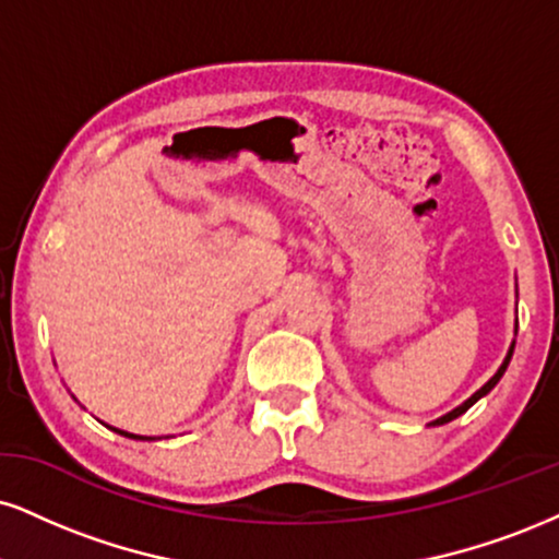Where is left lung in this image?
Segmentation results:
<instances>
[{"mask_svg":"<svg viewBox=\"0 0 559 559\" xmlns=\"http://www.w3.org/2000/svg\"><path fill=\"white\" fill-rule=\"evenodd\" d=\"M513 347H515V342L511 344V349H508L506 360H502V365H500V368H498V373H495V376L490 378V381H487L485 385H481V389H479V391H474V394H472L469 399H466V402H464V404H459V406H456V409H451V412H448V415H443V417L432 419V423H430V425H445V423H451V419H456V417H461V415H464V412H466V409H469V406H472V404H477L481 396H487V394H490V391L495 389V385H498V381H500V378H502V373H506L508 362H511V357H513Z\"/></svg>","mask_w":559,"mask_h":559,"instance_id":"8db88e82","label":"left lung"}]
</instances>
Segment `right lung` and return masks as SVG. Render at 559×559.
I'll return each instance as SVG.
<instances>
[{
	"label": "right lung",
	"instance_id": "1",
	"mask_svg": "<svg viewBox=\"0 0 559 559\" xmlns=\"http://www.w3.org/2000/svg\"><path fill=\"white\" fill-rule=\"evenodd\" d=\"M114 432H119L123 438H134V440H155V438H144V436H134V432H127V430H119V427H111Z\"/></svg>",
	"mask_w": 559,
	"mask_h": 559
}]
</instances>
